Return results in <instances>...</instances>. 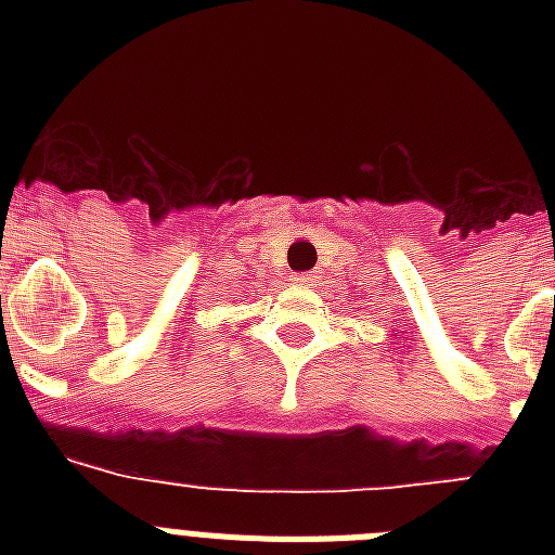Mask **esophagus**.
I'll list each match as a JSON object with an SVG mask.
<instances>
[{
    "label": "esophagus",
    "mask_w": 555,
    "mask_h": 555,
    "mask_svg": "<svg viewBox=\"0 0 555 555\" xmlns=\"http://www.w3.org/2000/svg\"><path fill=\"white\" fill-rule=\"evenodd\" d=\"M292 281H294V283H300V286H313V274L297 272V274H292Z\"/></svg>",
    "instance_id": "esophagus-1"
}]
</instances>
